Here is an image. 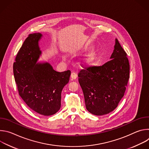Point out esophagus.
<instances>
[{
  "label": "esophagus",
  "mask_w": 149,
  "mask_h": 149,
  "mask_svg": "<svg viewBox=\"0 0 149 149\" xmlns=\"http://www.w3.org/2000/svg\"><path fill=\"white\" fill-rule=\"evenodd\" d=\"M77 77V74H76L75 72H73L71 73V78L72 79H76Z\"/></svg>",
  "instance_id": "esophagus-1"
}]
</instances>
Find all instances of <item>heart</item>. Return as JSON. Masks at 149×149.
I'll return each mask as SVG.
<instances>
[{
    "mask_svg": "<svg viewBox=\"0 0 149 149\" xmlns=\"http://www.w3.org/2000/svg\"><path fill=\"white\" fill-rule=\"evenodd\" d=\"M94 58V54L93 52H91L90 54H88L86 58L84 59V62L86 63V64H90L91 63Z\"/></svg>",
    "mask_w": 149,
    "mask_h": 149,
    "instance_id": "heart-1",
    "label": "heart"
}]
</instances>
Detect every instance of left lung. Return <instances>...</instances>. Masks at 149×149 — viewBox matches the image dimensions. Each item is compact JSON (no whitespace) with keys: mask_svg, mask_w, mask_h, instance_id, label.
<instances>
[{"mask_svg":"<svg viewBox=\"0 0 149 149\" xmlns=\"http://www.w3.org/2000/svg\"><path fill=\"white\" fill-rule=\"evenodd\" d=\"M127 54L117 39L111 60L102 66L85 68L78 73L87 110L95 116L113 111L124 96L130 78Z\"/></svg>","mask_w":149,"mask_h":149,"instance_id":"1","label":"left lung"}]
</instances>
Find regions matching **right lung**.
I'll return each mask as SVG.
<instances>
[{
    "instance_id": "add662e5",
    "label": "right lung",
    "mask_w": 149,
    "mask_h": 149,
    "mask_svg": "<svg viewBox=\"0 0 149 149\" xmlns=\"http://www.w3.org/2000/svg\"><path fill=\"white\" fill-rule=\"evenodd\" d=\"M42 35H29L13 63V74L20 97L28 107L45 116L61 108V92L70 80L71 71H55L48 62L36 63L42 54L39 40Z\"/></svg>"
}]
</instances>
